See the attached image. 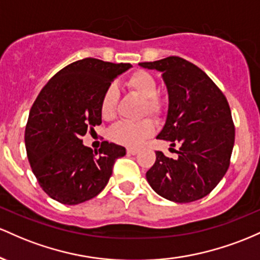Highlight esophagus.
Returning a JSON list of instances; mask_svg holds the SVG:
<instances>
[{
    "instance_id": "34e87169",
    "label": "esophagus",
    "mask_w": 260,
    "mask_h": 260,
    "mask_svg": "<svg viewBox=\"0 0 260 260\" xmlns=\"http://www.w3.org/2000/svg\"><path fill=\"white\" fill-rule=\"evenodd\" d=\"M139 148H135V147H129L126 150V152L129 154H138L139 153Z\"/></svg>"
}]
</instances>
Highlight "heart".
<instances>
[{
    "mask_svg": "<svg viewBox=\"0 0 260 260\" xmlns=\"http://www.w3.org/2000/svg\"><path fill=\"white\" fill-rule=\"evenodd\" d=\"M125 86L133 94L144 99V114L159 119L165 113V102L159 97L158 82L156 77L148 71L138 70L131 74L125 81ZM118 92L114 86H109L101 98L99 110L104 120H110L115 116ZM154 133V124L151 119H145L139 122L121 121L110 130L109 136L115 144L124 146H139L145 139L150 138Z\"/></svg>",
    "mask_w": 260,
    "mask_h": 260,
    "instance_id": "1",
    "label": "heart"
}]
</instances>
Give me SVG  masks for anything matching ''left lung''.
<instances>
[{"label": "left lung", "instance_id": "left-lung-1", "mask_svg": "<svg viewBox=\"0 0 260 260\" xmlns=\"http://www.w3.org/2000/svg\"><path fill=\"white\" fill-rule=\"evenodd\" d=\"M139 65L162 72L168 113L157 139L179 147L177 158L157 151L146 173L148 184L174 203L199 200L211 193L230 167L235 125L229 102L203 70L182 57Z\"/></svg>", "mask_w": 260, "mask_h": 260}]
</instances>
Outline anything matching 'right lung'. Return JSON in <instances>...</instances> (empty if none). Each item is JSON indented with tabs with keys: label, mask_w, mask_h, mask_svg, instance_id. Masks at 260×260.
<instances>
[{
	"label": "right lung",
	"mask_w": 260,
	"mask_h": 260,
	"mask_svg": "<svg viewBox=\"0 0 260 260\" xmlns=\"http://www.w3.org/2000/svg\"><path fill=\"white\" fill-rule=\"evenodd\" d=\"M130 63L75 61L43 87L29 112L25 148L38 183L51 199L76 205L106 188L125 147L103 141L93 152L81 138L102 124L101 98Z\"/></svg>",
	"instance_id": "1"
}]
</instances>
